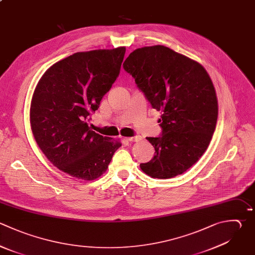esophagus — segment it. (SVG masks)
Listing matches in <instances>:
<instances>
[{
    "label": "esophagus",
    "mask_w": 255,
    "mask_h": 255,
    "mask_svg": "<svg viewBox=\"0 0 255 255\" xmlns=\"http://www.w3.org/2000/svg\"><path fill=\"white\" fill-rule=\"evenodd\" d=\"M141 139V136L139 135H135V136H131V137H126V140L128 141H139Z\"/></svg>",
    "instance_id": "esophagus-1"
}]
</instances>
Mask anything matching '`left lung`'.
Returning <instances> with one entry per match:
<instances>
[{"mask_svg": "<svg viewBox=\"0 0 255 255\" xmlns=\"http://www.w3.org/2000/svg\"><path fill=\"white\" fill-rule=\"evenodd\" d=\"M123 66L161 112L162 134L146 137L155 152L141 170L154 178L183 173L204 153L215 129L218 106L210 77L197 62L160 45L134 50Z\"/></svg>", "mask_w": 255, "mask_h": 255, "instance_id": "8db88e82", "label": "left lung"}]
</instances>
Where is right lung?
<instances>
[{
  "label": "right lung",
  "mask_w": 255,
  "mask_h": 255,
  "mask_svg": "<svg viewBox=\"0 0 255 255\" xmlns=\"http://www.w3.org/2000/svg\"><path fill=\"white\" fill-rule=\"evenodd\" d=\"M125 54V47L76 53L48 69L36 87L30 110L34 137L47 158L72 176H101L122 146L88 123L119 77Z\"/></svg>",
  "instance_id": "obj_1"
}]
</instances>
